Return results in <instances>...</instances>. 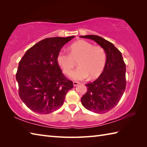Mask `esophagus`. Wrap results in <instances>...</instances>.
<instances>
[{
  "label": "esophagus",
  "instance_id": "34e87169",
  "mask_svg": "<svg viewBox=\"0 0 147 147\" xmlns=\"http://www.w3.org/2000/svg\"><path fill=\"white\" fill-rule=\"evenodd\" d=\"M79 84H80L79 82H73V86H77L78 85H79Z\"/></svg>",
  "mask_w": 147,
  "mask_h": 147
}]
</instances>
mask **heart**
I'll return each mask as SVG.
<instances>
[{"label":"heart","mask_w":147,"mask_h":147,"mask_svg":"<svg viewBox=\"0 0 147 147\" xmlns=\"http://www.w3.org/2000/svg\"><path fill=\"white\" fill-rule=\"evenodd\" d=\"M57 64L64 73L71 76L78 62L79 67L74 72L73 78L83 80L90 76L94 79L102 73L106 63V53L100 46H93L85 40H79L69 47V54L60 52L57 56Z\"/></svg>","instance_id":"1"}]
</instances>
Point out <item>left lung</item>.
I'll use <instances>...</instances> for the list:
<instances>
[{
	"mask_svg": "<svg viewBox=\"0 0 147 147\" xmlns=\"http://www.w3.org/2000/svg\"><path fill=\"white\" fill-rule=\"evenodd\" d=\"M91 39L104 49L106 63L97 79L86 84L87 92L81 100L82 105L95 113H105L119 102L126 88V64L121 52L110 42L97 35L80 36Z\"/></svg>",
	"mask_w": 147,
	"mask_h": 147,
	"instance_id": "obj_1",
	"label": "left lung"
}]
</instances>
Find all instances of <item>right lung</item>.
<instances>
[{
  "instance_id": "obj_1",
  "label": "right lung",
  "mask_w": 147,
  "mask_h": 147,
  "mask_svg": "<svg viewBox=\"0 0 147 147\" xmlns=\"http://www.w3.org/2000/svg\"><path fill=\"white\" fill-rule=\"evenodd\" d=\"M74 37L43 39L28 50L19 62L16 76L19 95L36 113L46 114L57 110L73 88V82L62 74L57 56L62 47Z\"/></svg>"
}]
</instances>
